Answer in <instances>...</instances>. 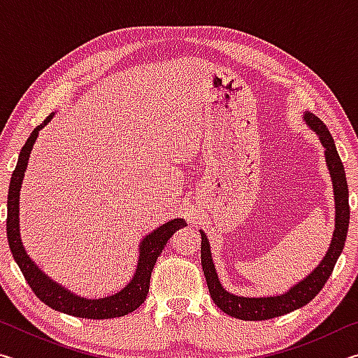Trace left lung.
Masks as SVG:
<instances>
[{
  "label": "left lung",
  "mask_w": 358,
  "mask_h": 358,
  "mask_svg": "<svg viewBox=\"0 0 358 358\" xmlns=\"http://www.w3.org/2000/svg\"><path fill=\"white\" fill-rule=\"evenodd\" d=\"M303 120L306 121L310 129L314 131V134L319 137L320 143H322V147L325 148V162L333 181V196H335V230H333L330 248L329 251H327L325 257L322 259V262H320L306 278H303L300 282H296L294 287H290L287 292H282L281 295L273 296H259V299H256V296H238L227 292V290L221 286L220 280H217L213 257H211L208 238L203 230H201V259L210 295L220 310H222L224 313L235 319L266 320L278 316H284V314L292 313L294 310H299V308L305 306L306 303H310L314 296L322 290L327 280H329L331 275L333 268H335L339 254L343 252L344 241H346L349 229L350 215L346 172H344L341 157L338 155L335 141H333L329 128H327L316 115H313L310 112L303 115Z\"/></svg>",
  "instance_id": "1"
}]
</instances>
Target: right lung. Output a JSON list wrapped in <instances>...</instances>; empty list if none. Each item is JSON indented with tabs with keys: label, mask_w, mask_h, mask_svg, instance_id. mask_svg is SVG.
I'll list each match as a JSON object with an SVG mask.
<instances>
[{
	"label": "right lung",
	"mask_w": 358,
	"mask_h": 358,
	"mask_svg": "<svg viewBox=\"0 0 358 358\" xmlns=\"http://www.w3.org/2000/svg\"><path fill=\"white\" fill-rule=\"evenodd\" d=\"M50 113L44 120V123L39 124L31 134H29L27 143L20 150L19 161H17L15 171L12 172L9 192H8V221H6V230H8V241L12 252V257L19 265L20 271L25 276L36 296L45 303L47 306L53 308L55 311H62L69 316L82 317V319H112L126 316L132 311H136L147 299L150 289L151 271L155 268V264L159 254L164 250L167 241L178 229L187 226L181 217H175L166 224H162L153 232L143 237L138 245V262L136 273L132 280L120 290V292L102 296V299H85L72 294L71 290L59 286L58 282L52 281L38 265H36L23 248L20 238V220H19V203H20V189L22 181L25 177V171L28 166L29 155H31L33 145L39 136V131L53 118Z\"/></svg>",
	"instance_id": "obj_1"
}]
</instances>
